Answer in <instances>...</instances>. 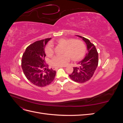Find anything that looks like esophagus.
Returning <instances> with one entry per match:
<instances>
[{
    "label": "esophagus",
    "instance_id": "esophagus-1",
    "mask_svg": "<svg viewBox=\"0 0 123 123\" xmlns=\"http://www.w3.org/2000/svg\"><path fill=\"white\" fill-rule=\"evenodd\" d=\"M66 66H62V67H53V70H56L58 69V68H62V67H66Z\"/></svg>",
    "mask_w": 123,
    "mask_h": 123
}]
</instances>
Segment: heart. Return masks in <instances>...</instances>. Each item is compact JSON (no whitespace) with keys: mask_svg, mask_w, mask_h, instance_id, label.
I'll return each instance as SVG.
<instances>
[{"mask_svg":"<svg viewBox=\"0 0 123 123\" xmlns=\"http://www.w3.org/2000/svg\"><path fill=\"white\" fill-rule=\"evenodd\" d=\"M53 43L64 46L62 52L64 54L55 55L51 61V64L56 67L66 66L70 62V57L74 61L80 60L84 57L86 51L85 44L81 40L62 38L47 44L44 51L49 57L52 56L54 52Z\"/></svg>","mask_w":123,"mask_h":123,"instance_id":"1","label":"heart"}]
</instances>
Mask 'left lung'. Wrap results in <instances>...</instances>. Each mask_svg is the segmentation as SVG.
<instances>
[{"label":"left lung","instance_id":"8db88e82","mask_svg":"<svg viewBox=\"0 0 123 123\" xmlns=\"http://www.w3.org/2000/svg\"><path fill=\"white\" fill-rule=\"evenodd\" d=\"M87 44L88 52L82 61L78 63L79 67L73 68V71L69 75L70 79L77 83H83L88 81L93 75L98 63V54L93 43L84 37L77 35Z\"/></svg>","mask_w":123,"mask_h":123}]
</instances>
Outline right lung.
<instances>
[{
    "label": "right lung",
    "mask_w": 123,
    "mask_h": 123,
    "mask_svg": "<svg viewBox=\"0 0 123 123\" xmlns=\"http://www.w3.org/2000/svg\"><path fill=\"white\" fill-rule=\"evenodd\" d=\"M51 38L36 41L29 46L22 57L21 68L27 79L36 86L43 87L50 85L56 71L44 64V47Z\"/></svg>",
    "instance_id": "obj_1"
}]
</instances>
